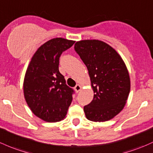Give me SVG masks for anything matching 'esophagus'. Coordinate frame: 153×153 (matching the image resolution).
I'll list each match as a JSON object with an SVG mask.
<instances>
[{
  "label": "esophagus",
  "mask_w": 153,
  "mask_h": 153,
  "mask_svg": "<svg viewBox=\"0 0 153 153\" xmlns=\"http://www.w3.org/2000/svg\"><path fill=\"white\" fill-rule=\"evenodd\" d=\"M81 89V86H80L79 84H77L76 86H75V90L77 91V92H78V91H79Z\"/></svg>",
  "instance_id": "esophagus-1"
}]
</instances>
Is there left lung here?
I'll return each instance as SVG.
<instances>
[{
  "mask_svg": "<svg viewBox=\"0 0 153 153\" xmlns=\"http://www.w3.org/2000/svg\"><path fill=\"white\" fill-rule=\"evenodd\" d=\"M75 51L87 67L94 91L92 101L83 107L86 118L105 122L124 108L131 89L129 73L117 51L100 40H82Z\"/></svg>",
  "mask_w": 153,
  "mask_h": 153,
  "instance_id": "left-lung-1",
  "label": "left lung"
}]
</instances>
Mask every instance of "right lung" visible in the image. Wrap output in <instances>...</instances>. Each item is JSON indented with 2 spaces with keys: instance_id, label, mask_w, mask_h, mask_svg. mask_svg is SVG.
Wrapping results in <instances>:
<instances>
[{
  "instance_id": "1",
  "label": "right lung",
  "mask_w": 153,
  "mask_h": 153,
  "mask_svg": "<svg viewBox=\"0 0 153 153\" xmlns=\"http://www.w3.org/2000/svg\"><path fill=\"white\" fill-rule=\"evenodd\" d=\"M75 41L55 38L46 42L32 57L23 83L24 96L31 111L48 123L66 117L75 93L59 70V58Z\"/></svg>"
}]
</instances>
